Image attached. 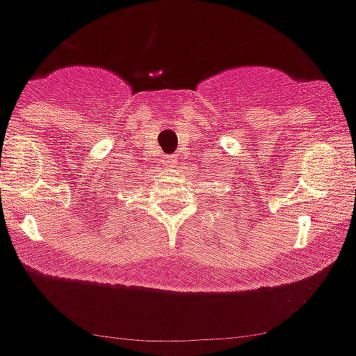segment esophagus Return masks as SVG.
I'll return each mask as SVG.
<instances>
[{"mask_svg":"<svg viewBox=\"0 0 356 356\" xmlns=\"http://www.w3.org/2000/svg\"><path fill=\"white\" fill-rule=\"evenodd\" d=\"M177 157H166V164H168L170 168H173V166H177Z\"/></svg>","mask_w":356,"mask_h":356,"instance_id":"obj_1","label":"esophagus"}]
</instances>
